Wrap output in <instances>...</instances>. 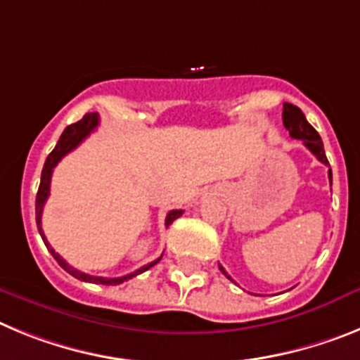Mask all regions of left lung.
Here are the masks:
<instances>
[{
    "mask_svg": "<svg viewBox=\"0 0 360 360\" xmlns=\"http://www.w3.org/2000/svg\"><path fill=\"white\" fill-rule=\"evenodd\" d=\"M283 123H284V128L288 130L290 136H292L293 139H301V141L304 143L306 148L310 150L311 154H314L319 161L323 162V165H326L328 177H330V183H331V168H330V162H328V159H326V154H324L323 139H321V136L317 134V130H315V128L311 127L308 121H306V117H304V114H302L301 108L295 105H292V103H284ZM219 270L223 271L228 279L233 281L232 277H230V275L224 271V268L221 266V264H219Z\"/></svg>",
    "mask_w": 360,
    "mask_h": 360,
    "instance_id": "1",
    "label": "left lung"
}]
</instances>
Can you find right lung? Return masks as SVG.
Wrapping results in <instances>:
<instances>
[{
  "instance_id": "1",
  "label": "right lung",
  "mask_w": 360,
  "mask_h": 360,
  "mask_svg": "<svg viewBox=\"0 0 360 360\" xmlns=\"http://www.w3.org/2000/svg\"><path fill=\"white\" fill-rule=\"evenodd\" d=\"M99 124V115L96 114V112H92V114H85L83 115V120L77 121V123L74 124H68L67 128L63 130V134H61V137H59L58 145H56V148L52 150L49 154V158H46L45 161V167H43V172H41V183H39V190H37V195H36V223H37V230H39V236L43 237V240H45L46 248H49V252L52 254V257L58 261V264L61 268H63L65 271H68L70 275H74L76 279L79 281H85V283H96V284H110V286H115V284H121L124 283V281L132 279V277H136V275L143 274V271H146L148 268H152L154 264H158L159 261H161V257L155 259L154 262H150V264H145L143 268H139V270H136L134 274H128V275H123V277H112V279H106V277H94V275H89V274H83V271L76 270V268H72L70 264H68L67 261H65L63 257L59 254H56L54 248L49 245V240H46L45 233H43V228H41V214H43V206H45L46 199H49V193H50V179H52V172H54L56 165H58L61 159L65 158V155L68 154V152H72V150L76 148L79 143H83V139L85 137H89L90 134L98 128ZM183 215V210H172L168 212L167 215V221H165V224L167 226H170L174 221H176L177 217H181Z\"/></svg>"
}]
</instances>
